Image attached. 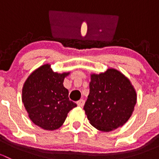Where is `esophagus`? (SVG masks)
<instances>
[{"label":"esophagus","mask_w":159,"mask_h":159,"mask_svg":"<svg viewBox=\"0 0 159 159\" xmlns=\"http://www.w3.org/2000/svg\"><path fill=\"white\" fill-rule=\"evenodd\" d=\"M77 105H78V106L79 107H83L84 105V100H83V99H80L79 101L77 102Z\"/></svg>","instance_id":"esophagus-1"}]
</instances>
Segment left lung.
<instances>
[{
	"instance_id": "1",
	"label": "left lung",
	"mask_w": 159,
	"mask_h": 159,
	"mask_svg": "<svg viewBox=\"0 0 159 159\" xmlns=\"http://www.w3.org/2000/svg\"><path fill=\"white\" fill-rule=\"evenodd\" d=\"M136 103V90L121 71L111 68L100 74H91L84 109L96 129L108 132L123 126L131 118Z\"/></svg>"
}]
</instances>
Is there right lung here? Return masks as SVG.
Segmentation results:
<instances>
[{
    "instance_id": "1",
    "label": "right lung",
    "mask_w": 159,
    "mask_h": 159,
    "mask_svg": "<svg viewBox=\"0 0 159 159\" xmlns=\"http://www.w3.org/2000/svg\"><path fill=\"white\" fill-rule=\"evenodd\" d=\"M70 71L57 73L44 64L35 69L22 88V102L32 122L44 130L54 131L65 122L68 112L77 106L69 100L64 80Z\"/></svg>"
}]
</instances>
